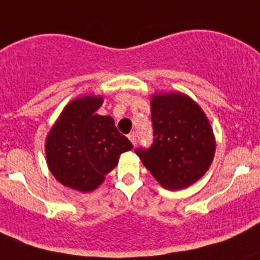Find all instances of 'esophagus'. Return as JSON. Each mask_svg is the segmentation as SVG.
Wrapping results in <instances>:
<instances>
[{
  "label": "esophagus",
  "mask_w": 260,
  "mask_h": 260,
  "mask_svg": "<svg viewBox=\"0 0 260 260\" xmlns=\"http://www.w3.org/2000/svg\"><path fill=\"white\" fill-rule=\"evenodd\" d=\"M128 138H129V141L132 142L133 146L137 145V136H136L135 132H131L129 135H128Z\"/></svg>",
  "instance_id": "esophagus-1"
}]
</instances>
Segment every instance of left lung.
<instances>
[{"label":"left lung","mask_w":260,"mask_h":260,"mask_svg":"<svg viewBox=\"0 0 260 260\" xmlns=\"http://www.w3.org/2000/svg\"><path fill=\"white\" fill-rule=\"evenodd\" d=\"M153 143L137 148L142 164L167 190H181L206 174L215 154L210 122L198 103L182 93L151 98Z\"/></svg>","instance_id":"1"}]
</instances>
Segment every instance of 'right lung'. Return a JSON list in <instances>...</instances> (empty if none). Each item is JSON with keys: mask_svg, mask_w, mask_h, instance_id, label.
Returning a JSON list of instances; mask_svg holds the SVG:
<instances>
[{"mask_svg": "<svg viewBox=\"0 0 260 260\" xmlns=\"http://www.w3.org/2000/svg\"><path fill=\"white\" fill-rule=\"evenodd\" d=\"M103 96L86 95L70 102L46 137L45 152L50 172L67 187L93 191L118 165L132 143L118 132L114 119L95 112Z\"/></svg>", "mask_w": 260, "mask_h": 260, "instance_id": "right-lung-1", "label": "right lung"}]
</instances>
